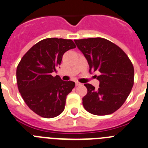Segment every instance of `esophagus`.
Instances as JSON below:
<instances>
[{
	"label": "esophagus",
	"mask_w": 148,
	"mask_h": 148,
	"mask_svg": "<svg viewBox=\"0 0 148 148\" xmlns=\"http://www.w3.org/2000/svg\"><path fill=\"white\" fill-rule=\"evenodd\" d=\"M75 84H76V86H79V85H81V84H82L81 83L79 82H76Z\"/></svg>",
	"instance_id": "34e87169"
}]
</instances>
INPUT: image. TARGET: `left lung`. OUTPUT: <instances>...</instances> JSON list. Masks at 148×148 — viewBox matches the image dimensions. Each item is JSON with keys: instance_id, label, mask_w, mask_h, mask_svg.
I'll use <instances>...</instances> for the list:
<instances>
[{"instance_id": "1", "label": "left lung", "mask_w": 148, "mask_h": 148, "mask_svg": "<svg viewBox=\"0 0 148 148\" xmlns=\"http://www.w3.org/2000/svg\"><path fill=\"white\" fill-rule=\"evenodd\" d=\"M90 66L98 71V89L84 84L87 93L82 98L86 110L94 115L111 114L126 101L134 84V67L127 54L112 42L101 38L74 40Z\"/></svg>"}]
</instances>
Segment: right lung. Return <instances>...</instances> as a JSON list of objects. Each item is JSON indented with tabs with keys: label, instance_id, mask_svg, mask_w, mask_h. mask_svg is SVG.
Masks as SVG:
<instances>
[{
	"label": "right lung",
	"instance_id": "obj_1",
	"mask_svg": "<svg viewBox=\"0 0 148 148\" xmlns=\"http://www.w3.org/2000/svg\"><path fill=\"white\" fill-rule=\"evenodd\" d=\"M76 45L71 40L46 38L33 45L16 69L18 91L29 108L44 118H53L64 111L66 99L75 86L72 81L53 77L64 53Z\"/></svg>",
	"mask_w": 148,
	"mask_h": 148
}]
</instances>
